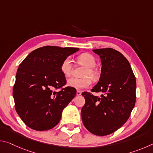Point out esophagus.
Returning a JSON list of instances; mask_svg holds the SVG:
<instances>
[{"label":"esophagus","mask_w":153,"mask_h":153,"mask_svg":"<svg viewBox=\"0 0 153 153\" xmlns=\"http://www.w3.org/2000/svg\"><path fill=\"white\" fill-rule=\"evenodd\" d=\"M76 94H77V96H80L82 94V92L79 91V90H77V91L76 92Z\"/></svg>","instance_id":"34e87169"}]
</instances>
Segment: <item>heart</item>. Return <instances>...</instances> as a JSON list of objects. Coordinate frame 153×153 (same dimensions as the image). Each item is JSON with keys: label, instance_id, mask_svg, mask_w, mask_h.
I'll use <instances>...</instances> for the list:
<instances>
[{"label": "heart", "instance_id": "1", "mask_svg": "<svg viewBox=\"0 0 153 153\" xmlns=\"http://www.w3.org/2000/svg\"><path fill=\"white\" fill-rule=\"evenodd\" d=\"M78 63L86 67L83 71L82 78H71L67 81V86L76 90H82L89 87L92 81L98 78V72L94 68L96 65V59L94 56L89 53H83L77 58ZM73 70L72 61L69 57H67L62 62L61 71L63 76L66 77L71 76Z\"/></svg>", "mask_w": 153, "mask_h": 153}]
</instances>
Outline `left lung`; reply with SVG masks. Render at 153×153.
<instances>
[{
	"label": "left lung",
	"instance_id": "8db88e82",
	"mask_svg": "<svg viewBox=\"0 0 153 153\" xmlns=\"http://www.w3.org/2000/svg\"><path fill=\"white\" fill-rule=\"evenodd\" d=\"M99 55L101 74L91 90L103 93L100 97L84 92L86 100L82 120L88 130L97 136L115 132L130 116L136 102V77L129 61L120 52L106 48L92 50Z\"/></svg>",
	"mask_w": 153,
	"mask_h": 153
}]
</instances>
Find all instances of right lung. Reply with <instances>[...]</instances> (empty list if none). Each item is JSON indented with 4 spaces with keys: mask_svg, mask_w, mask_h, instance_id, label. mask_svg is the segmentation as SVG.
I'll return each instance as SVG.
<instances>
[{
    "mask_svg": "<svg viewBox=\"0 0 153 153\" xmlns=\"http://www.w3.org/2000/svg\"><path fill=\"white\" fill-rule=\"evenodd\" d=\"M79 48L46 46L36 49L19 65L13 89L15 110L31 129L48 130L57 125L64 108L76 95L61 71L63 61Z\"/></svg>",
    "mask_w": 153,
    "mask_h": 153,
    "instance_id": "right-lung-1",
    "label": "right lung"
}]
</instances>
